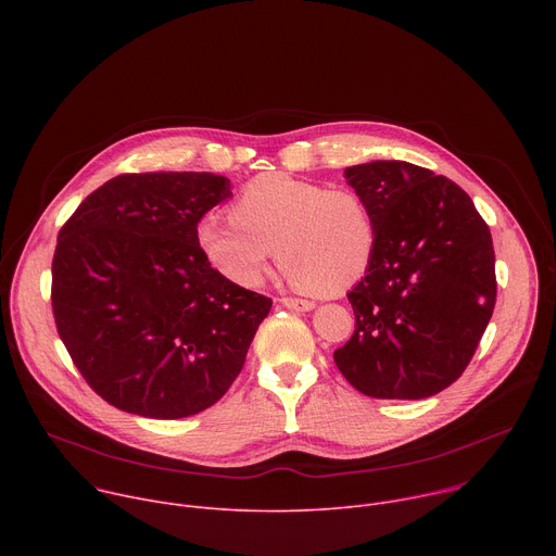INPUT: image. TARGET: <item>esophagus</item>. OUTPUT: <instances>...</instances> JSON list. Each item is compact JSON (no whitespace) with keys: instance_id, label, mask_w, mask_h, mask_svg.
<instances>
[{"instance_id":"obj_1","label":"esophagus","mask_w":556,"mask_h":556,"mask_svg":"<svg viewBox=\"0 0 556 556\" xmlns=\"http://www.w3.org/2000/svg\"><path fill=\"white\" fill-rule=\"evenodd\" d=\"M281 305H286L288 309H296V312H307L314 307V301L307 299H296V296H283Z\"/></svg>"}]
</instances>
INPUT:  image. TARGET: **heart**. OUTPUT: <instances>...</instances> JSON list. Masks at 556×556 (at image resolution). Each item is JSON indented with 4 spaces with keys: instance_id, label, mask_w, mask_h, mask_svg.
Wrapping results in <instances>:
<instances>
[{
    "instance_id": "b5f03b06",
    "label": "heart",
    "mask_w": 556,
    "mask_h": 556,
    "mask_svg": "<svg viewBox=\"0 0 556 556\" xmlns=\"http://www.w3.org/2000/svg\"><path fill=\"white\" fill-rule=\"evenodd\" d=\"M195 240L211 266L242 288L264 281L277 247L294 283L314 294H339L369 268L376 226L352 189L266 174L240 191L228 219L204 217Z\"/></svg>"
}]
</instances>
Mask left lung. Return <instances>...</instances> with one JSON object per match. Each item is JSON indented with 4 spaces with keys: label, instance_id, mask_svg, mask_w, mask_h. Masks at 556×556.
I'll list each match as a JSON object with an SVG mask.
<instances>
[{
    "label": "left lung",
    "instance_id": "left-lung-1",
    "mask_svg": "<svg viewBox=\"0 0 556 556\" xmlns=\"http://www.w3.org/2000/svg\"><path fill=\"white\" fill-rule=\"evenodd\" d=\"M345 180L369 206L376 247L348 292L356 330L334 363L371 399H429L462 376L493 316L491 230L455 182L425 167L374 161Z\"/></svg>",
    "mask_w": 556,
    "mask_h": 556
}]
</instances>
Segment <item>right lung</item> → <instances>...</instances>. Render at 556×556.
I'll return each mask as SVG.
<instances>
[{"label": "right lung", "instance_id": "1", "mask_svg": "<svg viewBox=\"0 0 556 556\" xmlns=\"http://www.w3.org/2000/svg\"><path fill=\"white\" fill-rule=\"evenodd\" d=\"M230 195V180L208 172L123 174L59 230L56 332L116 409L189 418L242 371L273 301L211 268L195 240L204 213Z\"/></svg>", "mask_w": 556, "mask_h": 556}]
</instances>
